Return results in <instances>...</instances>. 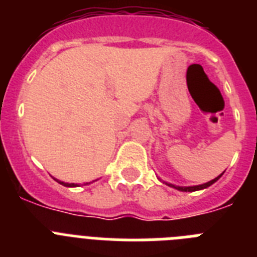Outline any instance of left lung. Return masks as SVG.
Segmentation results:
<instances>
[{"label": "left lung", "mask_w": 257, "mask_h": 257, "mask_svg": "<svg viewBox=\"0 0 257 257\" xmlns=\"http://www.w3.org/2000/svg\"><path fill=\"white\" fill-rule=\"evenodd\" d=\"M221 176H222V174H221V175L218 176V178L213 179V180H210V182L205 183V184H201V185H195V187H175V185H172V184H169V185H170V187H174V188L179 189V191H183V192H195V191H198V189H204V188H208V187H210V185H212L213 183H214V182H217V180H218V179L221 178ZM166 184H167V183H166Z\"/></svg>", "instance_id": "8db88e82"}]
</instances>
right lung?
<instances>
[{"label": "right lung", "instance_id": "add662e5", "mask_svg": "<svg viewBox=\"0 0 257 257\" xmlns=\"http://www.w3.org/2000/svg\"><path fill=\"white\" fill-rule=\"evenodd\" d=\"M56 182H59L60 184H62V185H65V187H75V184L74 183H72V184H69V183H64V182H60V180H57V179H55Z\"/></svg>", "mask_w": 257, "mask_h": 257}]
</instances>
